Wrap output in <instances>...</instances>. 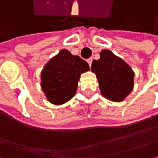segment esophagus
I'll list each match as a JSON object with an SVG mask.
<instances>
[{
	"label": "esophagus",
	"mask_w": 158,
	"mask_h": 158,
	"mask_svg": "<svg viewBox=\"0 0 158 158\" xmlns=\"http://www.w3.org/2000/svg\"><path fill=\"white\" fill-rule=\"evenodd\" d=\"M92 60H93L92 58H89V59H88V63L89 64V66H91V64H92Z\"/></svg>",
	"instance_id": "obj_1"
}]
</instances>
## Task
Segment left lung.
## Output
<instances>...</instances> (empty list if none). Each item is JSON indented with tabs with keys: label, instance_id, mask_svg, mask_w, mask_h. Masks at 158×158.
Wrapping results in <instances>:
<instances>
[{
	"label": "left lung",
	"instance_id": "obj_1",
	"mask_svg": "<svg viewBox=\"0 0 158 158\" xmlns=\"http://www.w3.org/2000/svg\"><path fill=\"white\" fill-rule=\"evenodd\" d=\"M91 70L97 75L102 95L111 101H123L133 88L134 72L110 50L101 51L100 59L93 60Z\"/></svg>",
	"mask_w": 158,
	"mask_h": 158
}]
</instances>
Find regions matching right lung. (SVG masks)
<instances>
[{
    "label": "right lung",
    "mask_w": 158,
    "mask_h": 158,
    "mask_svg": "<svg viewBox=\"0 0 158 158\" xmlns=\"http://www.w3.org/2000/svg\"><path fill=\"white\" fill-rule=\"evenodd\" d=\"M88 63L63 49L47 62L41 73V88L49 102L61 105L74 97L81 73Z\"/></svg>",
    "instance_id": "add662e5"
}]
</instances>
